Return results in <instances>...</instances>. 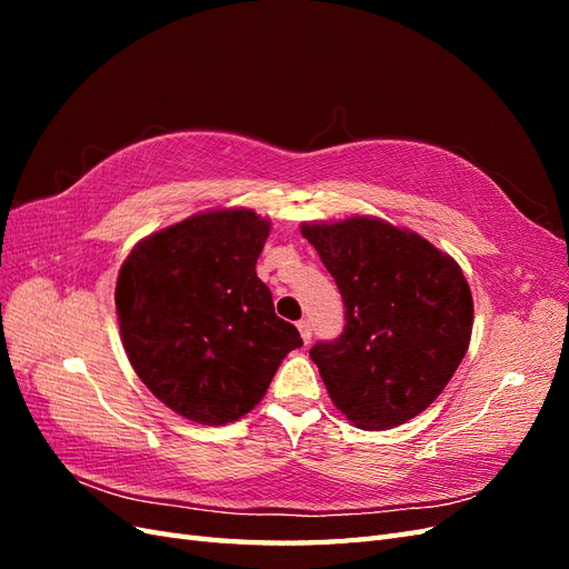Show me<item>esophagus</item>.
Listing matches in <instances>:
<instances>
[{
  "label": "esophagus",
  "mask_w": 569,
  "mask_h": 569,
  "mask_svg": "<svg viewBox=\"0 0 569 569\" xmlns=\"http://www.w3.org/2000/svg\"><path fill=\"white\" fill-rule=\"evenodd\" d=\"M297 327H299V332H301V339H303V343H311V337H313V327H311V320H299V322H297Z\"/></svg>",
  "instance_id": "obj_1"
}]
</instances>
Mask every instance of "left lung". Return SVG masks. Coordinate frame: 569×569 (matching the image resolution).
<instances>
[{"instance_id":"8db88e82","label":"left lung","mask_w":569,"mask_h":569,"mask_svg":"<svg viewBox=\"0 0 569 569\" xmlns=\"http://www.w3.org/2000/svg\"><path fill=\"white\" fill-rule=\"evenodd\" d=\"M343 299V332L311 349L332 403L360 429L416 418L451 382L472 335L460 266L380 218L303 222Z\"/></svg>"}]
</instances>
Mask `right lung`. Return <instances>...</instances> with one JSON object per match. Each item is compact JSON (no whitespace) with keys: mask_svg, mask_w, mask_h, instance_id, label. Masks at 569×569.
Here are the masks:
<instances>
[{"mask_svg":"<svg viewBox=\"0 0 569 569\" xmlns=\"http://www.w3.org/2000/svg\"><path fill=\"white\" fill-rule=\"evenodd\" d=\"M270 222L249 209L206 211L153 232L116 282L120 337L161 403L199 425H228L263 399L299 330L274 316L256 261Z\"/></svg>","mask_w":569,"mask_h":569,"instance_id":"obj_1","label":"right lung"}]
</instances>
